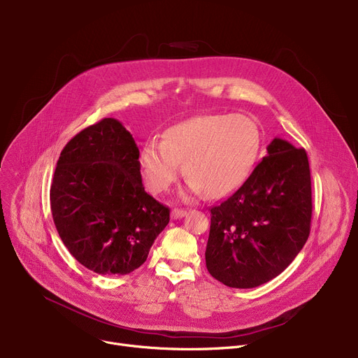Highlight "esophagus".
Masks as SVG:
<instances>
[{
	"mask_svg": "<svg viewBox=\"0 0 358 358\" xmlns=\"http://www.w3.org/2000/svg\"><path fill=\"white\" fill-rule=\"evenodd\" d=\"M185 215H187V210H184V209L176 208V209L171 210V217H173V219H180V217H184Z\"/></svg>",
	"mask_w": 358,
	"mask_h": 358,
	"instance_id": "obj_1",
	"label": "esophagus"
}]
</instances>
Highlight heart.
<instances>
[{"instance_id": "obj_1", "label": "heart", "mask_w": 358, "mask_h": 358, "mask_svg": "<svg viewBox=\"0 0 358 358\" xmlns=\"http://www.w3.org/2000/svg\"><path fill=\"white\" fill-rule=\"evenodd\" d=\"M259 146L257 124L243 115H209L165 130L162 142L149 141L141 150L148 189L165 192L180 171L189 177L187 193L209 199L231 194L245 181Z\"/></svg>"}]
</instances>
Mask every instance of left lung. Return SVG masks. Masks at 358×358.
Segmentation results:
<instances>
[{
  "label": "left lung",
  "instance_id": "left-lung-1",
  "mask_svg": "<svg viewBox=\"0 0 358 358\" xmlns=\"http://www.w3.org/2000/svg\"><path fill=\"white\" fill-rule=\"evenodd\" d=\"M308 154L273 139L239 189L210 209L206 267L220 283L252 289L283 273L310 232Z\"/></svg>",
  "mask_w": 358,
  "mask_h": 358
}]
</instances>
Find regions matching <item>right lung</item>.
I'll use <instances>...</instances> for the list:
<instances>
[{
    "mask_svg": "<svg viewBox=\"0 0 358 358\" xmlns=\"http://www.w3.org/2000/svg\"><path fill=\"white\" fill-rule=\"evenodd\" d=\"M55 227L72 257L97 274H129L148 258L169 209L145 192L139 149L103 119L62 149L50 185Z\"/></svg>",
    "mask_w": 358,
    "mask_h": 358,
    "instance_id": "add662e5",
    "label": "right lung"
}]
</instances>
